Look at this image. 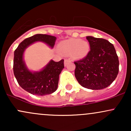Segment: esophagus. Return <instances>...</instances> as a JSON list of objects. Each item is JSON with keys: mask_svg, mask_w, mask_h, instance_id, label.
<instances>
[{"mask_svg": "<svg viewBox=\"0 0 131 131\" xmlns=\"http://www.w3.org/2000/svg\"><path fill=\"white\" fill-rule=\"evenodd\" d=\"M69 61V60L68 59H65L64 60V66H66L67 64V63H68V62Z\"/></svg>", "mask_w": 131, "mask_h": 131, "instance_id": "obj_1", "label": "esophagus"}]
</instances>
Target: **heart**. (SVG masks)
<instances>
[{
  "label": "heart",
  "instance_id": "1",
  "mask_svg": "<svg viewBox=\"0 0 131 131\" xmlns=\"http://www.w3.org/2000/svg\"><path fill=\"white\" fill-rule=\"evenodd\" d=\"M58 49L66 54L72 53L77 58H84L90 51V45L87 41L80 39H69L61 41L58 44Z\"/></svg>",
  "mask_w": 131,
  "mask_h": 131
}]
</instances>
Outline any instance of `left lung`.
<instances>
[{
	"mask_svg": "<svg viewBox=\"0 0 131 131\" xmlns=\"http://www.w3.org/2000/svg\"><path fill=\"white\" fill-rule=\"evenodd\" d=\"M91 50L85 58L74 61V74L84 88L100 90L115 81L119 71L118 57L113 45L107 40L87 36Z\"/></svg>",
	"mask_w": 131,
	"mask_h": 131,
	"instance_id": "8db88e82",
	"label": "left lung"
}]
</instances>
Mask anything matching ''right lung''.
Segmentation results:
<instances>
[{
	"label": "right lung",
	"instance_id": "right-lung-1",
	"mask_svg": "<svg viewBox=\"0 0 131 131\" xmlns=\"http://www.w3.org/2000/svg\"><path fill=\"white\" fill-rule=\"evenodd\" d=\"M57 37L47 34H37L25 39L15 50L13 73L18 83L24 90L36 95H46L56 91L59 75L64 68V60L56 62L52 60L37 71L28 69L24 60L25 49L36 42H42L53 49Z\"/></svg>",
	"mask_w": 131,
	"mask_h": 131
}]
</instances>
